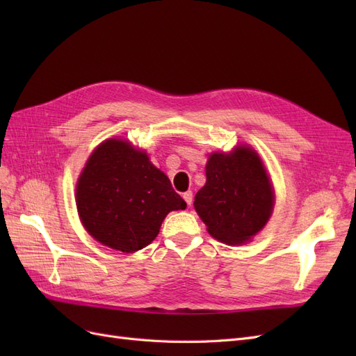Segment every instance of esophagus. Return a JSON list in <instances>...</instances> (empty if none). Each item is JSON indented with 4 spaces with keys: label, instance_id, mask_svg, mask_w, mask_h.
Listing matches in <instances>:
<instances>
[{
    "label": "esophagus",
    "instance_id": "obj_1",
    "mask_svg": "<svg viewBox=\"0 0 356 356\" xmlns=\"http://www.w3.org/2000/svg\"><path fill=\"white\" fill-rule=\"evenodd\" d=\"M182 199L186 200V203L188 204V207H191V203H193V193H191V191L182 193Z\"/></svg>",
    "mask_w": 356,
    "mask_h": 356
}]
</instances>
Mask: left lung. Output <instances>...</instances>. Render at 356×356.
Wrapping results in <instances>:
<instances>
[{
  "label": "left lung",
  "mask_w": 356,
  "mask_h": 356,
  "mask_svg": "<svg viewBox=\"0 0 356 356\" xmlns=\"http://www.w3.org/2000/svg\"><path fill=\"white\" fill-rule=\"evenodd\" d=\"M195 208L208 232L225 243H243L260 232L273 209V190L254 149L213 153L207 165V184Z\"/></svg>",
  "instance_id": "8db88e82"
}]
</instances>
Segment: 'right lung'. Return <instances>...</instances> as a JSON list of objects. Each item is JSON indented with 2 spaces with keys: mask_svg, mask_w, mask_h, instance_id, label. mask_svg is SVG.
I'll use <instances>...</instances> for the list:
<instances>
[{
  "mask_svg": "<svg viewBox=\"0 0 356 356\" xmlns=\"http://www.w3.org/2000/svg\"><path fill=\"white\" fill-rule=\"evenodd\" d=\"M186 207L163 172L122 139H108L96 148L77 182L84 229L122 252L152 243L166 215Z\"/></svg>",
  "mask_w": 356,
  "mask_h": 356,
  "instance_id": "1",
  "label": "right lung"
}]
</instances>
